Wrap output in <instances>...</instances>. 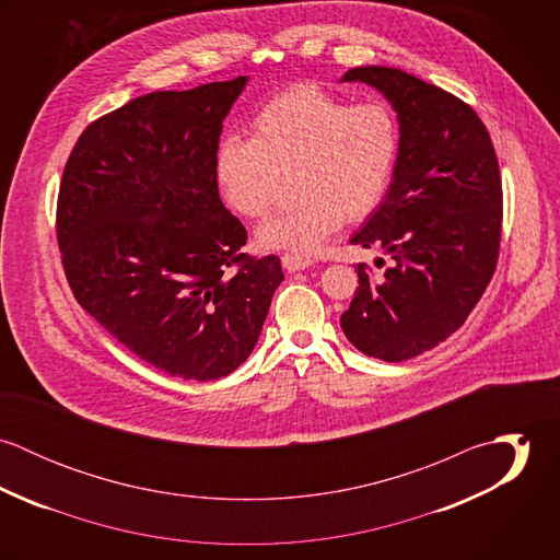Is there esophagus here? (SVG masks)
<instances>
[{
    "instance_id": "esophagus-1",
    "label": "esophagus",
    "mask_w": 560,
    "mask_h": 560,
    "mask_svg": "<svg viewBox=\"0 0 560 560\" xmlns=\"http://www.w3.org/2000/svg\"><path fill=\"white\" fill-rule=\"evenodd\" d=\"M313 265H315V260H313L311 256H300V254H284V256H282V267H284L287 271H291V273L304 271V269H308V267H313Z\"/></svg>"
}]
</instances>
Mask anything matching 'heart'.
<instances>
[{
    "label": "heart",
    "instance_id": "heart-1",
    "mask_svg": "<svg viewBox=\"0 0 560 560\" xmlns=\"http://www.w3.org/2000/svg\"><path fill=\"white\" fill-rule=\"evenodd\" d=\"M252 131L220 142L215 176L226 205L252 220L273 209L280 178L291 176L298 202L256 231L262 249L313 254L340 220L369 218L388 194L399 131L382 103L351 105L298 83L260 107Z\"/></svg>",
    "mask_w": 560,
    "mask_h": 560
}]
</instances>
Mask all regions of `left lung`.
I'll return each mask as SVG.
<instances>
[{
	"label": "left lung",
	"instance_id": "left-lung-1",
	"mask_svg": "<svg viewBox=\"0 0 560 560\" xmlns=\"http://www.w3.org/2000/svg\"><path fill=\"white\" fill-rule=\"evenodd\" d=\"M340 81L375 88L397 112L399 153L382 205L351 237L382 247L393 265H358L342 313L349 342L402 362L457 331L489 284L500 247L502 183L477 112L451 92L399 69L358 67Z\"/></svg>",
	"mask_w": 560,
	"mask_h": 560
}]
</instances>
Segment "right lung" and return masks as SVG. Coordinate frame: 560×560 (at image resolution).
Returning a JSON list of instances; mask_svg holds the SVG:
<instances>
[{
    "instance_id": "add662e5",
    "label": "right lung",
    "mask_w": 560,
    "mask_h": 560,
    "mask_svg": "<svg viewBox=\"0 0 560 560\" xmlns=\"http://www.w3.org/2000/svg\"><path fill=\"white\" fill-rule=\"evenodd\" d=\"M247 78L153 92L98 118L67 161L58 243L81 308L167 375L213 382L252 353L278 256L249 258L215 155Z\"/></svg>"
}]
</instances>
